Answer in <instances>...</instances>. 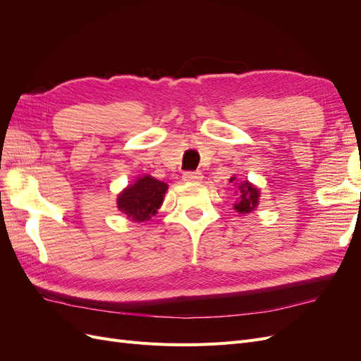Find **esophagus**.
Listing matches in <instances>:
<instances>
[{
  "label": "esophagus",
  "instance_id": "esophagus-1",
  "mask_svg": "<svg viewBox=\"0 0 361 361\" xmlns=\"http://www.w3.org/2000/svg\"><path fill=\"white\" fill-rule=\"evenodd\" d=\"M182 179L185 182H200L203 179V174L200 171H185Z\"/></svg>",
  "mask_w": 361,
  "mask_h": 361
}]
</instances>
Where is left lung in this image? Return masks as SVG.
<instances>
[{
    "label": "left lung",
    "mask_w": 361,
    "mask_h": 361,
    "mask_svg": "<svg viewBox=\"0 0 361 361\" xmlns=\"http://www.w3.org/2000/svg\"><path fill=\"white\" fill-rule=\"evenodd\" d=\"M235 178L231 179V182ZM239 192H241V197H239L238 203H235V209L241 214H248L253 211L259 202V190L245 180L239 185Z\"/></svg>",
    "instance_id": "8db88e82"
}]
</instances>
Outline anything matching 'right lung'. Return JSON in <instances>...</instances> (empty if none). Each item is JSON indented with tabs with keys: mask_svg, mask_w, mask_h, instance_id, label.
Returning a JSON list of instances; mask_svg holds the SVG:
<instances>
[{
	"mask_svg": "<svg viewBox=\"0 0 361 361\" xmlns=\"http://www.w3.org/2000/svg\"><path fill=\"white\" fill-rule=\"evenodd\" d=\"M167 188V183L152 176L140 178L118 195L117 207L133 221H147L152 215L157 214Z\"/></svg>",
	"mask_w": 361,
	"mask_h": 361,
	"instance_id": "1",
	"label": "right lung"
}]
</instances>
